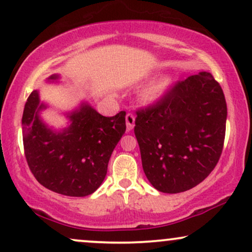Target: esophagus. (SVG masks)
Instances as JSON below:
<instances>
[{
	"label": "esophagus",
	"instance_id": "esophagus-1",
	"mask_svg": "<svg viewBox=\"0 0 252 252\" xmlns=\"http://www.w3.org/2000/svg\"><path fill=\"white\" fill-rule=\"evenodd\" d=\"M126 130H128V131L134 129V126H135V116H134V115H132V114L126 115Z\"/></svg>",
	"mask_w": 252,
	"mask_h": 252
}]
</instances>
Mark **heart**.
Listing matches in <instances>:
<instances>
[{"mask_svg":"<svg viewBox=\"0 0 252 252\" xmlns=\"http://www.w3.org/2000/svg\"><path fill=\"white\" fill-rule=\"evenodd\" d=\"M174 80L170 76H163L145 86L139 93L138 98L144 105H153L159 102L169 92Z\"/></svg>","mask_w":252,"mask_h":252,"instance_id":"obj_1","label":"heart"}]
</instances>
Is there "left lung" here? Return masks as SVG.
Wrapping results in <instances>:
<instances>
[{
    "label": "left lung",
    "instance_id": "left-lung-1",
    "mask_svg": "<svg viewBox=\"0 0 252 252\" xmlns=\"http://www.w3.org/2000/svg\"><path fill=\"white\" fill-rule=\"evenodd\" d=\"M225 123V97L208 71L178 82L155 105L138 110L134 131L151 186L178 193L204 181L222 154Z\"/></svg>",
    "mask_w": 252,
    "mask_h": 252
}]
</instances>
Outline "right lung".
I'll use <instances>...</instances> for the list:
<instances>
[{
  "instance_id": "obj_1",
  "label": "right lung",
  "mask_w": 252,
  "mask_h": 252,
  "mask_svg": "<svg viewBox=\"0 0 252 252\" xmlns=\"http://www.w3.org/2000/svg\"><path fill=\"white\" fill-rule=\"evenodd\" d=\"M61 75L47 78L59 83ZM49 108L34 90L27 99L22 134L27 162L38 183L61 195H92L104 181L111 154L126 132V111L113 117L97 113L87 101L64 111L68 124L55 129L44 122Z\"/></svg>"
}]
</instances>
